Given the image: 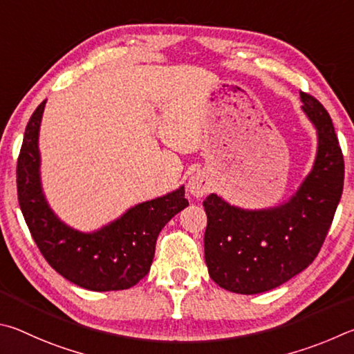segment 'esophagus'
<instances>
[{"mask_svg":"<svg viewBox=\"0 0 354 354\" xmlns=\"http://www.w3.org/2000/svg\"><path fill=\"white\" fill-rule=\"evenodd\" d=\"M187 189L191 196L202 197L209 193V189H212V180H209V177L205 172H196L188 180Z\"/></svg>","mask_w":354,"mask_h":354,"instance_id":"esophagus-1","label":"esophagus"}]
</instances>
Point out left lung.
I'll return each instance as SVG.
<instances>
[{
    "label": "left lung",
    "mask_w": 354,
    "mask_h": 354,
    "mask_svg": "<svg viewBox=\"0 0 354 354\" xmlns=\"http://www.w3.org/2000/svg\"><path fill=\"white\" fill-rule=\"evenodd\" d=\"M301 109L317 127L314 167L289 202L277 208L241 209L219 196L203 201L205 263L212 280L230 292L275 289L311 264L324 245L344 191V155L331 116L300 91Z\"/></svg>",
    "instance_id": "left-lung-1"
}]
</instances>
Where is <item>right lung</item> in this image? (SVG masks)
I'll use <instances>...</instances> for the list:
<instances>
[{
	"label": "right lung",
	"instance_id": "add662e5",
	"mask_svg": "<svg viewBox=\"0 0 354 354\" xmlns=\"http://www.w3.org/2000/svg\"><path fill=\"white\" fill-rule=\"evenodd\" d=\"M46 101L30 116L17 161V194L32 239L49 266L77 286L122 290L147 275L158 233L185 207L183 187L140 203L95 233H80L57 219L40 187L39 129Z\"/></svg>",
	"mask_w": 354,
	"mask_h": 354
}]
</instances>
